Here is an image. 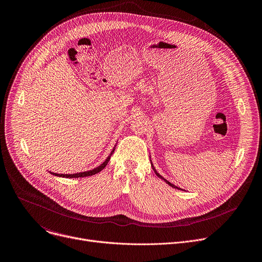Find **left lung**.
Wrapping results in <instances>:
<instances>
[{
	"label": "left lung",
	"instance_id": "obj_1",
	"mask_svg": "<svg viewBox=\"0 0 262 262\" xmlns=\"http://www.w3.org/2000/svg\"><path fill=\"white\" fill-rule=\"evenodd\" d=\"M151 166H152V165H151ZM152 169H154V171H155V172H156V174H157V175H158V176H159V177H161V178H162V179H164V180H165V181H166V182H167V183H168V184H169V185H170V186H172V188H174V189H178V190H179V188H177V186H175V185H174V184H172V183H170V182H169V181H168V180H166V179H165V178H164V177H162V176H161V175H160V174H159V173H158V172H157V170H156V169H155V167H154V166H152ZM180 190H181V189H180Z\"/></svg>",
	"mask_w": 262,
	"mask_h": 262
}]
</instances>
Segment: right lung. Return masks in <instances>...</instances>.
I'll list each match as a JSON object with an SVG mask.
<instances>
[{
  "instance_id": "add662e5",
  "label": "right lung",
  "mask_w": 262,
  "mask_h": 262,
  "mask_svg": "<svg viewBox=\"0 0 262 262\" xmlns=\"http://www.w3.org/2000/svg\"><path fill=\"white\" fill-rule=\"evenodd\" d=\"M114 151H115V148L113 149V151H112V152L110 154V156L106 158V160H105L99 167H97V168H95V169H93V170H90V171H87V172H82V173H77V174H57V173H52V174H53V175H56V176H60V177H66V178H79V177H86V176L94 175V174L100 172V171L106 166V164H107L108 161H110L111 156L113 155Z\"/></svg>"
}]
</instances>
